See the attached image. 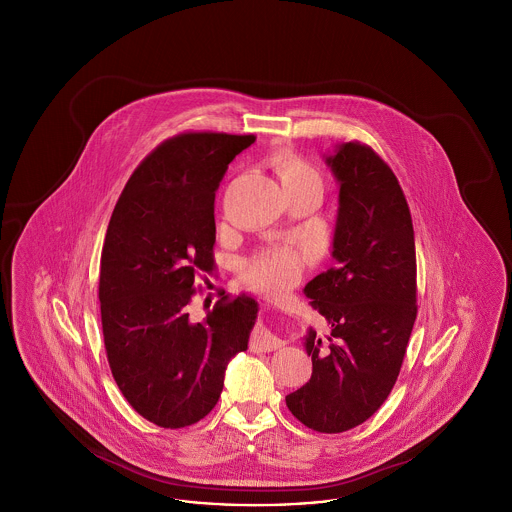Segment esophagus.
<instances>
[{
	"label": "esophagus",
	"instance_id": "obj_1",
	"mask_svg": "<svg viewBox=\"0 0 512 512\" xmlns=\"http://www.w3.org/2000/svg\"><path fill=\"white\" fill-rule=\"evenodd\" d=\"M267 309L270 311L274 307L268 305ZM282 345H284V341L276 338V336H272L267 328H257L253 338H251V349L253 351H274V349H280Z\"/></svg>",
	"mask_w": 512,
	"mask_h": 512
}]
</instances>
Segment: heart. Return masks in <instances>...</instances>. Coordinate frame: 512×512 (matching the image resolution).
Returning a JSON list of instances; mask_svg holds the SVG:
<instances>
[{"label":"heart","mask_w":512,"mask_h":512,"mask_svg":"<svg viewBox=\"0 0 512 512\" xmlns=\"http://www.w3.org/2000/svg\"><path fill=\"white\" fill-rule=\"evenodd\" d=\"M280 176H282L284 188L307 182V180H320L318 172L293 153H282ZM305 259H307V253L297 251V249L286 247V249L272 251V253L259 257L249 267L247 282H249V286H253L261 292H286L301 278Z\"/></svg>","instance_id":"b5f03b06"}]
</instances>
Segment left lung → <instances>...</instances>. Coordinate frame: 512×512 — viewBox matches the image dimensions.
<instances>
[{
  "mask_svg": "<svg viewBox=\"0 0 512 512\" xmlns=\"http://www.w3.org/2000/svg\"><path fill=\"white\" fill-rule=\"evenodd\" d=\"M324 161L340 188L336 267L303 292L332 334L324 347L307 330L313 374L286 405L307 428L340 434L376 413L399 376L416 318V253L411 211L390 167L357 142L336 146Z\"/></svg>",
  "mask_w": 512,
  "mask_h": 512,
  "instance_id": "left-lung-1",
  "label": "left lung"
}]
</instances>
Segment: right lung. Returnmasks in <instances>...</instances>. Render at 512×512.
Returning a JSON list of instances; mask_svg holds the SVG:
<instances>
[{"mask_svg": "<svg viewBox=\"0 0 512 512\" xmlns=\"http://www.w3.org/2000/svg\"><path fill=\"white\" fill-rule=\"evenodd\" d=\"M253 142L215 132L163 142L130 176L107 226L99 265L107 359L126 401L161 428L211 413L257 320L247 293L222 292L207 317H190L195 278L215 265V194Z\"/></svg>", "mask_w": 512, "mask_h": 512, "instance_id": "add662e5", "label": "right lung"}]
</instances>
